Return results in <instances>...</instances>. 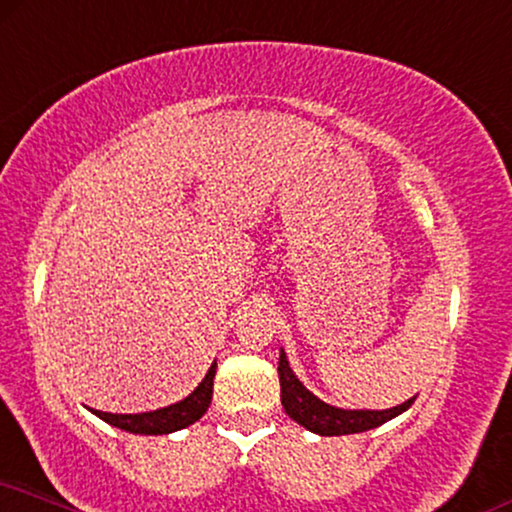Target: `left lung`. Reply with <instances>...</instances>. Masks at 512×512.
Returning <instances> with one entry per match:
<instances>
[{"label":"left lung","instance_id":"left-lung-1","mask_svg":"<svg viewBox=\"0 0 512 512\" xmlns=\"http://www.w3.org/2000/svg\"><path fill=\"white\" fill-rule=\"evenodd\" d=\"M277 374H280V397L282 407L287 414L294 418L296 423H301L303 428L313 430L317 435H353V433H364V430L378 428L383 423L395 418L402 411H407L411 404H414L416 397H411L404 404H397L393 409L383 411H348V409H336L324 404L322 400L305 390V386L291 371L287 355L284 350L280 353V367H277Z\"/></svg>","mask_w":512,"mask_h":512}]
</instances>
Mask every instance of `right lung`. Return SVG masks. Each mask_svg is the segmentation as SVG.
I'll return each mask as SVG.
<instances>
[{"label": "right lung", "instance_id": "right-lung-1", "mask_svg": "<svg viewBox=\"0 0 512 512\" xmlns=\"http://www.w3.org/2000/svg\"><path fill=\"white\" fill-rule=\"evenodd\" d=\"M214 376H216V362L211 364V369L204 376V381L185 397V400L171 404V407L157 409V411H145V414H108V411H96L91 409L98 418H103L110 426L129 430V433L138 435H167L174 430L188 428L190 423L199 421L204 416V411L209 409L211 395H214Z\"/></svg>", "mask_w": 512, "mask_h": 512}]
</instances>
